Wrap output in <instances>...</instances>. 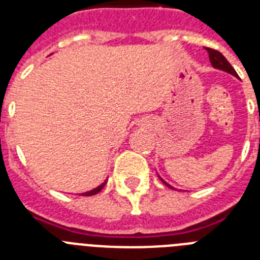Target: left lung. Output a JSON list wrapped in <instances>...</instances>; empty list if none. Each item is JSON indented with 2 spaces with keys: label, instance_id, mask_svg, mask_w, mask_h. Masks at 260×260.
I'll list each match as a JSON object with an SVG mask.
<instances>
[{
  "label": "left lung",
  "instance_id": "obj_1",
  "mask_svg": "<svg viewBox=\"0 0 260 260\" xmlns=\"http://www.w3.org/2000/svg\"><path fill=\"white\" fill-rule=\"evenodd\" d=\"M206 50H207V52H208V57H210V61H211V63H212L213 68L226 71V73H229V74L234 75V77H238L237 73H236V70H234V69H233V66H232L231 63H229L228 59L225 58V57L222 56V54L219 52V50L211 49V48H206ZM160 180H161V178H160ZM162 182H164L165 185L168 186V187H171V189H173V187H172L171 185H168V183L165 182V181H162Z\"/></svg>",
  "mask_w": 260,
  "mask_h": 260
}]
</instances>
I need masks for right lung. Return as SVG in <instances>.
Wrapping results in <instances>:
<instances>
[{
    "instance_id": "add662e5",
    "label": "right lung",
    "mask_w": 260,
    "mask_h": 260,
    "mask_svg": "<svg viewBox=\"0 0 260 260\" xmlns=\"http://www.w3.org/2000/svg\"><path fill=\"white\" fill-rule=\"evenodd\" d=\"M105 183H107V181H105V182H103L102 185L100 186H98V187H96V189H93V190H91V191H87V192H83V197H89V195H95V194H98L99 191H102V189L103 187H104L105 186Z\"/></svg>"
}]
</instances>
